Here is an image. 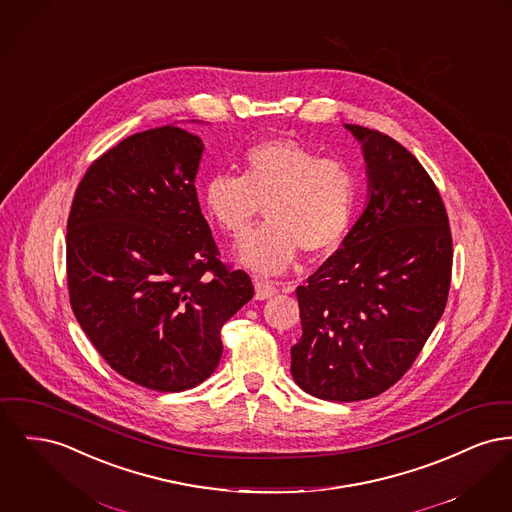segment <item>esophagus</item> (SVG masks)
Wrapping results in <instances>:
<instances>
[{"label": "esophagus", "mask_w": 512, "mask_h": 512, "mask_svg": "<svg viewBox=\"0 0 512 512\" xmlns=\"http://www.w3.org/2000/svg\"><path fill=\"white\" fill-rule=\"evenodd\" d=\"M253 284H255V298L257 300H269V298L278 294V288L274 286V282H271V280L255 276Z\"/></svg>", "instance_id": "34e87169"}]
</instances>
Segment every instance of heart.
<instances>
[{"label": "heart", "instance_id": "1", "mask_svg": "<svg viewBox=\"0 0 512 512\" xmlns=\"http://www.w3.org/2000/svg\"><path fill=\"white\" fill-rule=\"evenodd\" d=\"M358 201L360 180L348 162L288 137L249 147L241 176L216 174L203 185L205 211L236 240L249 232L265 205L269 222L238 247L241 263L261 274L288 269L300 247L305 253L338 247Z\"/></svg>", "mask_w": 512, "mask_h": 512}]
</instances>
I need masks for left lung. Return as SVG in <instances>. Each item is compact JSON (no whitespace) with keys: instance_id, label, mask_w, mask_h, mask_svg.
Listing matches in <instances>:
<instances>
[{"instance_id":"obj_1","label":"left lung","mask_w":512,"mask_h":512,"mask_svg":"<svg viewBox=\"0 0 512 512\" xmlns=\"http://www.w3.org/2000/svg\"><path fill=\"white\" fill-rule=\"evenodd\" d=\"M363 147L369 201L342 247L298 286L292 375L323 400L391 389L420 356L451 288L452 236L437 185L389 135L346 125Z\"/></svg>"}]
</instances>
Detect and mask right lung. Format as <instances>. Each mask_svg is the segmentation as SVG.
Masks as SVG:
<instances>
[{"mask_svg":"<svg viewBox=\"0 0 512 512\" xmlns=\"http://www.w3.org/2000/svg\"><path fill=\"white\" fill-rule=\"evenodd\" d=\"M201 154L176 125L135 133L92 162L67 218L71 309L104 361L151 391L211 377L222 325L253 298L201 214Z\"/></svg>","mask_w":512,"mask_h":512,"instance_id":"obj_1","label":"right lung"}]
</instances>
